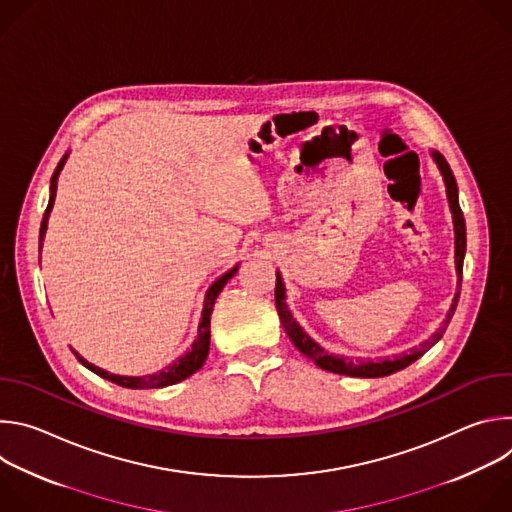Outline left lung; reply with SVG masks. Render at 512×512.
<instances>
[{"label": "left lung", "instance_id": "left-lung-1", "mask_svg": "<svg viewBox=\"0 0 512 512\" xmlns=\"http://www.w3.org/2000/svg\"><path fill=\"white\" fill-rule=\"evenodd\" d=\"M433 160L440 166V172L444 176L446 182V190H448V200H450V208L454 214V231H456V271H458V294L454 298V304L442 324V328L437 330L429 340H425L423 344H419L417 348H411V352H405L401 356L395 358H385V360H352V358H340L334 354H328L320 344H316L304 330L302 326L294 320V316L289 314L287 306H285V287L281 281V275L277 273V281H275V308L279 314V320L283 324L285 334L289 336V340L294 342V346L306 354L310 360H314L320 369L330 371V373H338V375H348V377H362V379H377V377H387L393 375L405 367H409L411 362H415L419 356H423L437 340H440L456 312L458 306V298H460V287H462V267H464V255H466V223H464V214L458 202V186H456V178L450 170V164L446 162V158L442 154L433 152Z\"/></svg>", "mask_w": 512, "mask_h": 512}]
</instances>
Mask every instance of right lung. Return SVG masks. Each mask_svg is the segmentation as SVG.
Returning a JSON list of instances; mask_svg holds the SVG:
<instances>
[{
  "label": "right lung",
  "instance_id": "right-lung-1",
  "mask_svg": "<svg viewBox=\"0 0 512 512\" xmlns=\"http://www.w3.org/2000/svg\"><path fill=\"white\" fill-rule=\"evenodd\" d=\"M66 162V156L58 162L54 174H52V180H50V200H48V206L44 210V218H42V225H40V249H42V241H44V235H46V227H48V216H50V210H52V204H54V196H56V186H58V174L62 170ZM239 267H233L229 273H225L223 277H218L206 291V298H204V310H202V320L198 324V338L194 340L192 348L180 356L178 360H174L172 364H168L166 369H162L160 373H154V375H145V377H121V375H111L99 367H95V364L87 362L79 352H75V356L79 358V362H83L85 367L89 371H93L95 375L119 385V387H127V389H162V387H168V385H176L184 379H188L190 375H194L208 356V346H210V314H212V308H214V300L218 298V294H221L225 283L237 273Z\"/></svg>",
  "mask_w": 512,
  "mask_h": 512
}]
</instances>
